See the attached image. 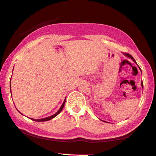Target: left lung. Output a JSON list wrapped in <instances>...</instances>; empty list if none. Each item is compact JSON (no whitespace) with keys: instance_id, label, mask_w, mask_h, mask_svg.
Masks as SVG:
<instances>
[{"instance_id":"8db88e82","label":"left lung","mask_w":156,"mask_h":156,"mask_svg":"<svg viewBox=\"0 0 156 156\" xmlns=\"http://www.w3.org/2000/svg\"><path fill=\"white\" fill-rule=\"evenodd\" d=\"M124 54H125L126 56H127V57H129V58H131V59H133V62H135V59H134V58H133V57H132V56H131L130 54H128V53H124ZM135 63H136V62H135ZM140 70H141V68H140ZM141 87H142V88H144V84H143V82H141Z\"/></svg>"}]
</instances>
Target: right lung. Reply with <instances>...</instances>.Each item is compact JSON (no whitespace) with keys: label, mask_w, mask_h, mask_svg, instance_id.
Segmentation results:
<instances>
[{"label":"right lung","mask_w":156,"mask_h":156,"mask_svg":"<svg viewBox=\"0 0 156 156\" xmlns=\"http://www.w3.org/2000/svg\"><path fill=\"white\" fill-rule=\"evenodd\" d=\"M65 102H66V99L64 100V102H63V104H62V107H60V108L59 109V111L56 112L55 114H54V115H53L52 116H50V117H47V118H44V119H31V120H33V121H39V122H43V121H49V120H51V119H52L53 118H54L55 117H56V116H57L58 114H59L61 112V111H62V109H63V108H64V105H65Z\"/></svg>","instance_id":"right-lung-1"}]
</instances>
